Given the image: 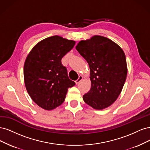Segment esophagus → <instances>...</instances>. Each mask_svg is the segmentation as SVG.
Masks as SVG:
<instances>
[{"label":"esophagus","instance_id":"obj_1","mask_svg":"<svg viewBox=\"0 0 150 150\" xmlns=\"http://www.w3.org/2000/svg\"><path fill=\"white\" fill-rule=\"evenodd\" d=\"M82 79H83V76H79V79H77V80L75 81V83H76V84H78V83H79L82 80Z\"/></svg>","mask_w":150,"mask_h":150}]
</instances>
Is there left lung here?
I'll return each mask as SVG.
<instances>
[{"label":"left lung","instance_id":"obj_1","mask_svg":"<svg viewBox=\"0 0 150 150\" xmlns=\"http://www.w3.org/2000/svg\"><path fill=\"white\" fill-rule=\"evenodd\" d=\"M76 49L90 70L91 86L83 96L84 101L96 110L110 107L118 98L127 79L124 52L117 43L100 35L80 41Z\"/></svg>","mask_w":150,"mask_h":150}]
</instances>
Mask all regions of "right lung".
I'll return each instance as SVG.
<instances>
[{"instance_id":"1","label":"right lung","mask_w":150,"mask_h":150,"mask_svg":"<svg viewBox=\"0 0 150 150\" xmlns=\"http://www.w3.org/2000/svg\"><path fill=\"white\" fill-rule=\"evenodd\" d=\"M75 44L74 40L52 36L37 43L27 55L23 67L25 87L42 108L52 110L59 107L64 101L68 88L75 85L61 62Z\"/></svg>"}]
</instances>
